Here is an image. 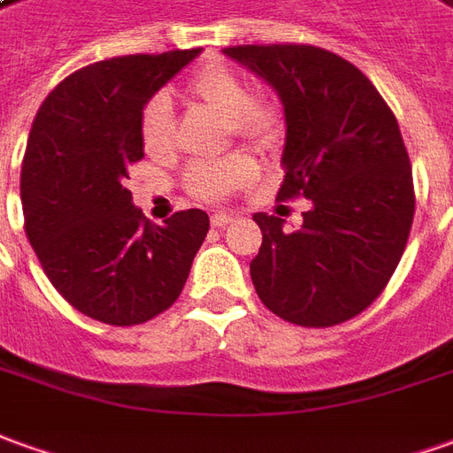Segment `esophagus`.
<instances>
[{"mask_svg":"<svg viewBox=\"0 0 453 453\" xmlns=\"http://www.w3.org/2000/svg\"><path fill=\"white\" fill-rule=\"evenodd\" d=\"M234 217L232 214H226V211H217V214H211V226L214 229H221V226H226V224H232Z\"/></svg>","mask_w":453,"mask_h":453,"instance_id":"1","label":"esophagus"}]
</instances>
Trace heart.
Segmentation results:
<instances>
[{"label": "heart", "instance_id": "obj_1", "mask_svg": "<svg viewBox=\"0 0 453 453\" xmlns=\"http://www.w3.org/2000/svg\"><path fill=\"white\" fill-rule=\"evenodd\" d=\"M189 96L204 103L224 120L236 137L251 145H268L279 135L280 113L273 103L264 98H251L249 86L236 71L221 64H209L199 68L192 81L187 83ZM140 140L150 155H160L170 148L173 140V111L165 96H155L145 103L140 113ZM251 165L242 157L229 160L199 162L187 173V187L202 199H219L226 192L249 182Z\"/></svg>", "mask_w": 453, "mask_h": 453}]
</instances>
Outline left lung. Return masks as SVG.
Segmentation results:
<instances>
[{"label":"left lung","mask_w":453,"mask_h":453,"mask_svg":"<svg viewBox=\"0 0 453 453\" xmlns=\"http://www.w3.org/2000/svg\"><path fill=\"white\" fill-rule=\"evenodd\" d=\"M279 93L286 118L279 199L311 202L296 232L264 234L251 280L271 313L330 327L363 313L392 279L414 219L411 165L397 118L360 68L318 46H229Z\"/></svg>","instance_id":"left-lung-1"}]
</instances>
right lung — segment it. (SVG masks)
<instances>
[{
  "instance_id": "obj_1",
  "label": "right lung",
  "mask_w": 453,
  "mask_h": 453,
  "mask_svg": "<svg viewBox=\"0 0 453 453\" xmlns=\"http://www.w3.org/2000/svg\"><path fill=\"white\" fill-rule=\"evenodd\" d=\"M199 51L83 65L34 118L21 162L24 229L56 291L93 320L140 326L167 311L209 232L202 209L152 224L126 189L127 167L145 157V103Z\"/></svg>"
}]
</instances>
